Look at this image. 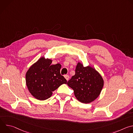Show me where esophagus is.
Listing matches in <instances>:
<instances>
[{"instance_id":"obj_1","label":"esophagus","mask_w":133,"mask_h":133,"mask_svg":"<svg viewBox=\"0 0 133 133\" xmlns=\"http://www.w3.org/2000/svg\"><path fill=\"white\" fill-rule=\"evenodd\" d=\"M64 77L65 78V79H66L67 81H68V79H69V76H68V75H65V76H64Z\"/></svg>"}]
</instances>
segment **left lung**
<instances>
[{"mask_svg":"<svg viewBox=\"0 0 133 133\" xmlns=\"http://www.w3.org/2000/svg\"><path fill=\"white\" fill-rule=\"evenodd\" d=\"M74 90L75 97L80 102L88 104L99 96L104 86V79L99 72L93 66H84L78 62L75 75L67 82Z\"/></svg>","mask_w":133,"mask_h":133,"instance_id":"1","label":"left lung"}]
</instances>
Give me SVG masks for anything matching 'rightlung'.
I'll use <instances>...</instances> for the list:
<instances>
[{
	"label": "right lung",
	"mask_w": 133,
	"mask_h": 133,
	"mask_svg": "<svg viewBox=\"0 0 133 133\" xmlns=\"http://www.w3.org/2000/svg\"><path fill=\"white\" fill-rule=\"evenodd\" d=\"M52 61L43 56L33 64L26 74V84L31 95L40 101L51 97L52 91L63 84L66 79L62 76L60 64L51 65Z\"/></svg>",
	"instance_id": "obj_1"
}]
</instances>
